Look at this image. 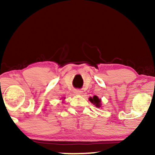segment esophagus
Masks as SVG:
<instances>
[{
    "instance_id": "34e87169",
    "label": "esophagus",
    "mask_w": 155,
    "mask_h": 155,
    "mask_svg": "<svg viewBox=\"0 0 155 155\" xmlns=\"http://www.w3.org/2000/svg\"><path fill=\"white\" fill-rule=\"evenodd\" d=\"M74 92H75V94H80L82 93V91L80 90H75V91H74Z\"/></svg>"
}]
</instances>
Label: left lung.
Returning <instances> with one entry per match:
<instances>
[{
	"label": "left lung",
	"mask_w": 155,
	"mask_h": 155,
	"mask_svg": "<svg viewBox=\"0 0 155 155\" xmlns=\"http://www.w3.org/2000/svg\"><path fill=\"white\" fill-rule=\"evenodd\" d=\"M90 101L92 102V104H94V105L96 106L97 107H101V99H99L98 97L97 96H94L93 97V98L92 97H90Z\"/></svg>",
	"instance_id": "8db88e82"
}]
</instances>
